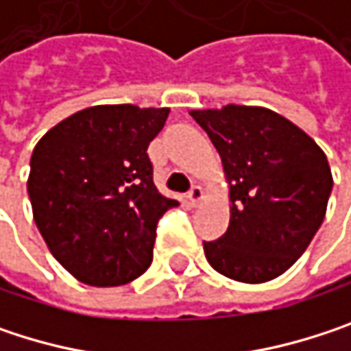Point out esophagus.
Wrapping results in <instances>:
<instances>
[{
    "label": "esophagus",
    "mask_w": 351,
    "mask_h": 351,
    "mask_svg": "<svg viewBox=\"0 0 351 351\" xmlns=\"http://www.w3.org/2000/svg\"><path fill=\"white\" fill-rule=\"evenodd\" d=\"M186 199L191 201V205H199V203L203 201V189L195 184V186L186 193Z\"/></svg>",
    "instance_id": "1"
}]
</instances>
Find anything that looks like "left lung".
Segmentation results:
<instances>
[{"mask_svg":"<svg viewBox=\"0 0 351 351\" xmlns=\"http://www.w3.org/2000/svg\"><path fill=\"white\" fill-rule=\"evenodd\" d=\"M217 148L230 184V226L203 242L223 276L258 285L287 272L323 223L333 178L301 128L266 107L193 109Z\"/></svg>","mask_w":351,"mask_h":351,"instance_id":"obj_1","label":"left lung"}]
</instances>
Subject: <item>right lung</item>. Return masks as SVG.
I'll use <instances>...</instances> for the list:
<instances>
[{"label":"right lung","instance_id":"right-lung-1","mask_svg":"<svg viewBox=\"0 0 351 351\" xmlns=\"http://www.w3.org/2000/svg\"><path fill=\"white\" fill-rule=\"evenodd\" d=\"M169 111L87 107L36 144L28 195L38 232L85 285H125L152 262L158 219L178 205L158 193L148 158Z\"/></svg>","mask_w":351,"mask_h":351}]
</instances>
